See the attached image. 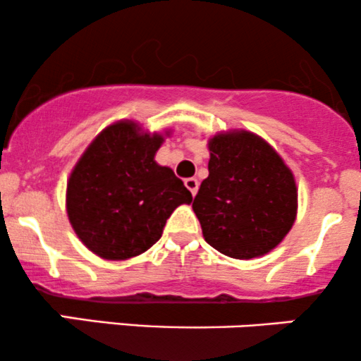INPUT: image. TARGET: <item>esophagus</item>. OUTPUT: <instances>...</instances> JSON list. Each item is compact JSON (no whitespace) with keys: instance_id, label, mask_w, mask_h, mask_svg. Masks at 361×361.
Segmentation results:
<instances>
[{"instance_id":"obj_1","label":"esophagus","mask_w":361,"mask_h":361,"mask_svg":"<svg viewBox=\"0 0 361 361\" xmlns=\"http://www.w3.org/2000/svg\"><path fill=\"white\" fill-rule=\"evenodd\" d=\"M185 186L190 190V193H192L195 197V195H197V192H198V180H197V178H188V180H185Z\"/></svg>"}]
</instances>
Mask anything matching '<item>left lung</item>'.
Instances as JSON below:
<instances>
[{"instance_id":"8db88e82","label":"left lung","mask_w":361,"mask_h":361,"mask_svg":"<svg viewBox=\"0 0 361 361\" xmlns=\"http://www.w3.org/2000/svg\"><path fill=\"white\" fill-rule=\"evenodd\" d=\"M209 176L193 200L205 241L235 259L275 250L297 217V185L259 135L229 130L209 139Z\"/></svg>"}]
</instances>
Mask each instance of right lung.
Here are the masks:
<instances>
[{
  "instance_id": "obj_1",
  "label": "right lung",
  "mask_w": 361,
  "mask_h": 361,
  "mask_svg": "<svg viewBox=\"0 0 361 361\" xmlns=\"http://www.w3.org/2000/svg\"><path fill=\"white\" fill-rule=\"evenodd\" d=\"M169 134H151L134 120H118L103 128L73 168L66 190L69 222L100 258L142 255L159 241L173 210L192 204L183 181L154 161Z\"/></svg>"
}]
</instances>
